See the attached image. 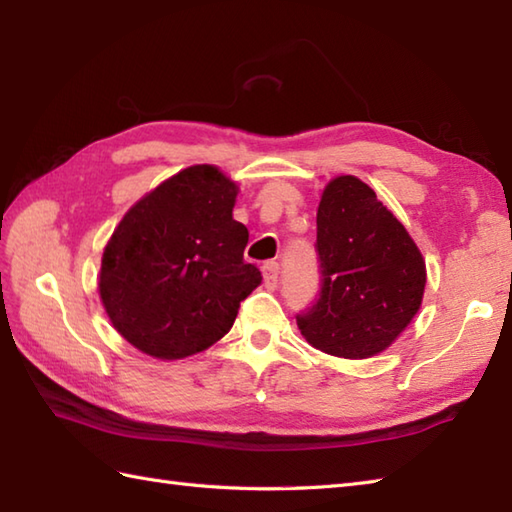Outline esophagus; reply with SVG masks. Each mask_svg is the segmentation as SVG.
Here are the masks:
<instances>
[{"mask_svg":"<svg viewBox=\"0 0 512 512\" xmlns=\"http://www.w3.org/2000/svg\"><path fill=\"white\" fill-rule=\"evenodd\" d=\"M264 284H266V288H270V290H275L277 288V284H279V264L277 262H266L264 264Z\"/></svg>","mask_w":512,"mask_h":512,"instance_id":"1","label":"esophagus"}]
</instances>
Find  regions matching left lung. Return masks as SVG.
Masks as SVG:
<instances>
[{
	"label": "left lung",
	"instance_id": "obj_1",
	"mask_svg": "<svg viewBox=\"0 0 512 512\" xmlns=\"http://www.w3.org/2000/svg\"><path fill=\"white\" fill-rule=\"evenodd\" d=\"M321 288L297 314L317 350L369 358L398 339L420 310L427 268L418 246L376 193L354 176L325 187L317 211Z\"/></svg>",
	"mask_w": 512,
	"mask_h": 512
}]
</instances>
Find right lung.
Returning <instances> with one entry per match:
<instances>
[{
    "label": "right lung",
    "instance_id": "right-lung-1",
    "mask_svg": "<svg viewBox=\"0 0 512 512\" xmlns=\"http://www.w3.org/2000/svg\"><path fill=\"white\" fill-rule=\"evenodd\" d=\"M237 184L211 165L182 169L125 213L105 246L99 292L118 334L149 356L198 354L233 328L262 284L233 220Z\"/></svg>",
    "mask_w": 512,
    "mask_h": 512
}]
</instances>
